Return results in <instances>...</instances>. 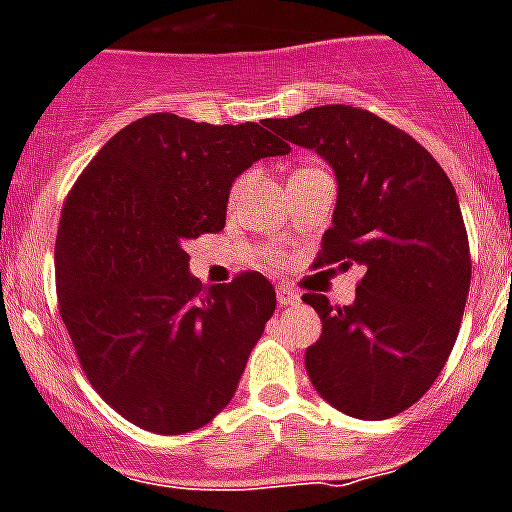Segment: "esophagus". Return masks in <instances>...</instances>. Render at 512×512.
Here are the masks:
<instances>
[{
    "mask_svg": "<svg viewBox=\"0 0 512 512\" xmlns=\"http://www.w3.org/2000/svg\"><path fill=\"white\" fill-rule=\"evenodd\" d=\"M277 301H280V306H293V303L301 301V295L295 293L293 287L277 285Z\"/></svg>",
    "mask_w": 512,
    "mask_h": 512,
    "instance_id": "esophagus-1",
    "label": "esophagus"
}]
</instances>
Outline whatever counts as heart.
Returning <instances> with one entry per match:
<instances>
[{"mask_svg": "<svg viewBox=\"0 0 512 512\" xmlns=\"http://www.w3.org/2000/svg\"><path fill=\"white\" fill-rule=\"evenodd\" d=\"M238 188H240V185H235V188H232V196H235V193H238Z\"/></svg>", "mask_w": 512, "mask_h": 512, "instance_id": "1", "label": "heart"}]
</instances>
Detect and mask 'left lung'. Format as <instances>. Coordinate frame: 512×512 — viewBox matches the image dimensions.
<instances>
[{
	"instance_id": "left-lung-1",
	"label": "left lung",
	"mask_w": 512,
	"mask_h": 512,
	"mask_svg": "<svg viewBox=\"0 0 512 512\" xmlns=\"http://www.w3.org/2000/svg\"><path fill=\"white\" fill-rule=\"evenodd\" d=\"M269 128L337 175L314 266H363L350 306L303 295L322 319L306 350L308 379L348 416H398L445 369L466 308L471 251L453 183L416 138L369 109L327 104Z\"/></svg>"
}]
</instances>
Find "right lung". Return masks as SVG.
<instances>
[{
	"label": "right lung",
	"mask_w": 512,
	"mask_h": 512,
	"mask_svg": "<svg viewBox=\"0 0 512 512\" xmlns=\"http://www.w3.org/2000/svg\"><path fill=\"white\" fill-rule=\"evenodd\" d=\"M261 125L149 114L112 135L59 214V316L88 382L130 424L185 434L238 390L277 295L259 272L204 287L185 243L225 227L232 180L287 154Z\"/></svg>",
	"instance_id": "add662e5"
}]
</instances>
